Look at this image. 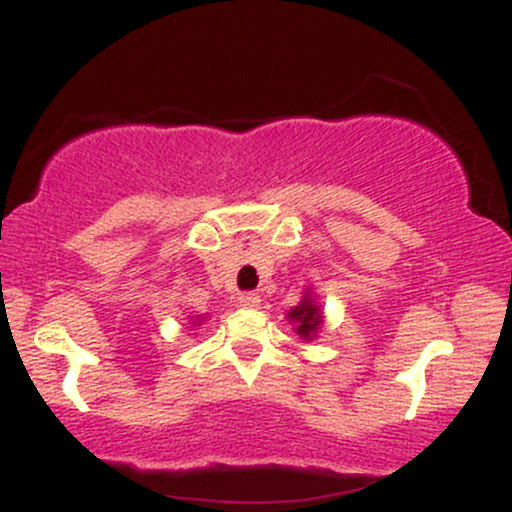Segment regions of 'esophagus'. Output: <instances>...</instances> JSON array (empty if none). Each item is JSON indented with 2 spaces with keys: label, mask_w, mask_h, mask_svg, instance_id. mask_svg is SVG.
Segmentation results:
<instances>
[{
  "label": "esophagus",
  "mask_w": 512,
  "mask_h": 512,
  "mask_svg": "<svg viewBox=\"0 0 512 512\" xmlns=\"http://www.w3.org/2000/svg\"><path fill=\"white\" fill-rule=\"evenodd\" d=\"M238 303L243 305V308H260L262 298H260V293L245 291V293H240V296H238Z\"/></svg>",
  "instance_id": "1"
}]
</instances>
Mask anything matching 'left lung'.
I'll use <instances>...</instances> for the list:
<instances>
[{
    "label": "left lung",
    "instance_id": "obj_1",
    "mask_svg": "<svg viewBox=\"0 0 512 512\" xmlns=\"http://www.w3.org/2000/svg\"><path fill=\"white\" fill-rule=\"evenodd\" d=\"M289 317L298 322L296 332L301 334V337H310V334L320 327V310H317L315 305L308 301V298H305L301 305H296V308L289 313Z\"/></svg>",
    "mask_w": 512,
    "mask_h": 512
}]
</instances>
